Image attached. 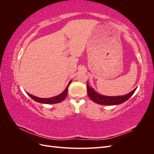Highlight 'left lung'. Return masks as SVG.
<instances>
[{
    "label": "left lung",
    "instance_id": "1",
    "mask_svg": "<svg viewBox=\"0 0 154 154\" xmlns=\"http://www.w3.org/2000/svg\"><path fill=\"white\" fill-rule=\"evenodd\" d=\"M87 93L90 98L96 103L103 105H119L123 103V102L128 100L130 97L136 91V88H135L132 92H130L128 94L125 96H106L97 94L96 92L94 91V89L91 88L88 84H87Z\"/></svg>",
    "mask_w": 154,
    "mask_h": 154
}]
</instances>
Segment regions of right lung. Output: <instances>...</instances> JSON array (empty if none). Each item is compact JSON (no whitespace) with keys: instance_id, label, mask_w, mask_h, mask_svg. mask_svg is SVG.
Here are the masks:
<instances>
[{"instance_id":"obj_1","label":"right lung","mask_w":154,"mask_h":154,"mask_svg":"<svg viewBox=\"0 0 154 154\" xmlns=\"http://www.w3.org/2000/svg\"><path fill=\"white\" fill-rule=\"evenodd\" d=\"M71 81L69 83L67 87L66 88V89L64 90V91L62 93H61V94H59L58 96H54L53 97H50V98H41V97L32 96L27 92V94H28L32 100H34L35 101H36L37 102H39V103H41L54 104V103H60V102L62 101L66 97V96L67 95V92H68V87L70 84H71Z\"/></svg>"}]
</instances>
